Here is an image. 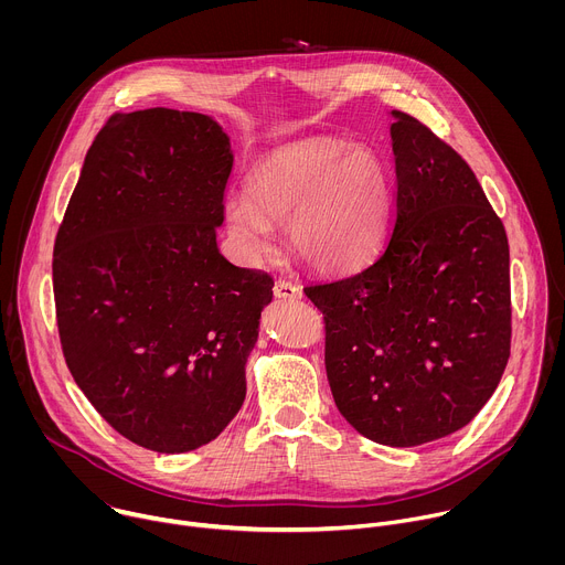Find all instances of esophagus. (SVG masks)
I'll use <instances>...</instances> for the list:
<instances>
[{"mask_svg": "<svg viewBox=\"0 0 565 565\" xmlns=\"http://www.w3.org/2000/svg\"><path fill=\"white\" fill-rule=\"evenodd\" d=\"M273 290H275V297H281V299H299L301 297V288L286 279H277Z\"/></svg>", "mask_w": 565, "mask_h": 565, "instance_id": "1", "label": "esophagus"}]
</instances>
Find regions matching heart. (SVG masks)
<instances>
[{"label": "heart", "instance_id": "heart-1", "mask_svg": "<svg viewBox=\"0 0 565 565\" xmlns=\"http://www.w3.org/2000/svg\"><path fill=\"white\" fill-rule=\"evenodd\" d=\"M391 210V181L366 145L306 140L264 153L246 177V201L225 205V230L241 259L273 248L284 225L292 253L310 268L344 275L380 248Z\"/></svg>", "mask_w": 565, "mask_h": 565}]
</instances>
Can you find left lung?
<instances>
[{"mask_svg": "<svg viewBox=\"0 0 565 565\" xmlns=\"http://www.w3.org/2000/svg\"><path fill=\"white\" fill-rule=\"evenodd\" d=\"M395 203L377 259L303 286L324 315L340 414L369 440L414 447L462 429L510 360V246L462 156L393 111Z\"/></svg>", "mask_w": 565, "mask_h": 565, "instance_id": "left-lung-1", "label": "left lung"}]
</instances>
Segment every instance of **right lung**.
<instances>
[{
	"instance_id": "add662e5",
	"label": "right lung",
	"mask_w": 565,
	"mask_h": 565,
	"mask_svg": "<svg viewBox=\"0 0 565 565\" xmlns=\"http://www.w3.org/2000/svg\"><path fill=\"white\" fill-rule=\"evenodd\" d=\"M225 131L177 109L114 114L92 142L53 246L66 366L127 440L183 454L246 399L273 277L216 246L232 172Z\"/></svg>"
}]
</instances>
